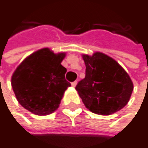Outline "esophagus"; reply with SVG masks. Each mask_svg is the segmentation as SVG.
Masks as SVG:
<instances>
[{
    "label": "esophagus",
    "instance_id": "1",
    "mask_svg": "<svg viewBox=\"0 0 148 148\" xmlns=\"http://www.w3.org/2000/svg\"><path fill=\"white\" fill-rule=\"evenodd\" d=\"M71 85H72V86H73V87H75V86H76V85H77V81H74V82H72V84H71Z\"/></svg>",
    "mask_w": 148,
    "mask_h": 148
}]
</instances>
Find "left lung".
<instances>
[{"mask_svg":"<svg viewBox=\"0 0 148 148\" xmlns=\"http://www.w3.org/2000/svg\"><path fill=\"white\" fill-rule=\"evenodd\" d=\"M86 77L75 89L92 113L108 116L122 110L130 101L134 85L130 75L113 58L102 52L82 55Z\"/></svg>","mask_w":148,"mask_h":148,"instance_id":"obj_1","label":"left lung"}]
</instances>
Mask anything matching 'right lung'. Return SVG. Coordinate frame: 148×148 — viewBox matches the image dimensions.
<instances>
[{
	"mask_svg": "<svg viewBox=\"0 0 148 148\" xmlns=\"http://www.w3.org/2000/svg\"><path fill=\"white\" fill-rule=\"evenodd\" d=\"M66 53L38 49L17 67L11 79L16 99L25 109L38 116L56 111L65 91L71 86L65 79L67 69L61 64Z\"/></svg>",
	"mask_w": 148,
	"mask_h": 148,
	"instance_id": "add662e5",
	"label": "right lung"
}]
</instances>
